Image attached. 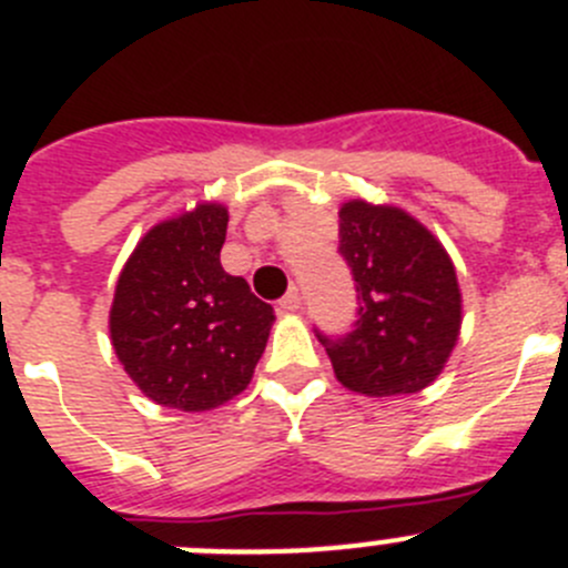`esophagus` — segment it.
<instances>
[{
  "label": "esophagus",
  "mask_w": 568,
  "mask_h": 568,
  "mask_svg": "<svg viewBox=\"0 0 568 568\" xmlns=\"http://www.w3.org/2000/svg\"><path fill=\"white\" fill-rule=\"evenodd\" d=\"M300 305H302V296H300V288H288V294L283 296V300H280V308L283 311H300Z\"/></svg>",
  "instance_id": "esophagus-1"
}]
</instances>
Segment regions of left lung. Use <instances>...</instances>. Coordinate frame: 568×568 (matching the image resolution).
<instances>
[{
  "instance_id": "left-lung-1",
  "label": "left lung",
  "mask_w": 568,
  "mask_h": 568,
  "mask_svg": "<svg viewBox=\"0 0 568 568\" xmlns=\"http://www.w3.org/2000/svg\"><path fill=\"white\" fill-rule=\"evenodd\" d=\"M338 252L356 280L358 320L344 336L316 331L336 378L369 397L426 389L463 325V294L443 243L409 212L353 199L338 210Z\"/></svg>"
}]
</instances>
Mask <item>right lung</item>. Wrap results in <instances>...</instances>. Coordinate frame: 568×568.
<instances>
[{
  "label": "right lung",
  "mask_w": 568,
  "mask_h": 568,
  "mask_svg": "<svg viewBox=\"0 0 568 568\" xmlns=\"http://www.w3.org/2000/svg\"><path fill=\"white\" fill-rule=\"evenodd\" d=\"M226 206L195 204L145 232L116 280L114 353L153 404L206 412L252 381L274 311L221 266Z\"/></svg>",
  "instance_id": "add662e5"
}]
</instances>
